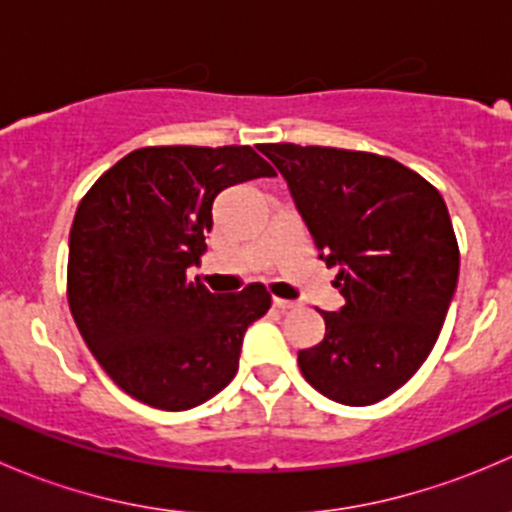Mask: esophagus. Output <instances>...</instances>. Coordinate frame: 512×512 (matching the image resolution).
Returning a JSON list of instances; mask_svg holds the SVG:
<instances>
[{
    "mask_svg": "<svg viewBox=\"0 0 512 512\" xmlns=\"http://www.w3.org/2000/svg\"><path fill=\"white\" fill-rule=\"evenodd\" d=\"M272 304H275L277 309H292V307H297V302H292V299H282V297H272Z\"/></svg>",
    "mask_w": 512,
    "mask_h": 512,
    "instance_id": "1",
    "label": "esophagus"
}]
</instances>
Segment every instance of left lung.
<instances>
[{
  "instance_id": "1",
  "label": "left lung",
  "mask_w": 512,
  "mask_h": 512,
  "mask_svg": "<svg viewBox=\"0 0 512 512\" xmlns=\"http://www.w3.org/2000/svg\"><path fill=\"white\" fill-rule=\"evenodd\" d=\"M344 304L322 312L324 339L297 354L327 399L369 406L416 374L458 285V242L441 193L396 160L324 146L265 143Z\"/></svg>"
}]
</instances>
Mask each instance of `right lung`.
Here are the masks:
<instances>
[{"label": "right lung", "instance_id": "1", "mask_svg": "<svg viewBox=\"0 0 512 512\" xmlns=\"http://www.w3.org/2000/svg\"><path fill=\"white\" fill-rule=\"evenodd\" d=\"M250 146H151L118 160L79 203L69 235V307L86 347L133 399L200 406L240 366L242 337L270 309L247 285L215 294L198 265L225 188L272 178Z\"/></svg>", "mask_w": 512, "mask_h": 512}]
</instances>
